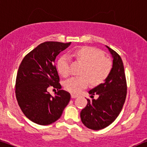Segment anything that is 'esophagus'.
<instances>
[{
	"mask_svg": "<svg viewBox=\"0 0 147 147\" xmlns=\"http://www.w3.org/2000/svg\"><path fill=\"white\" fill-rule=\"evenodd\" d=\"M78 97V95H75V94H71V98H76Z\"/></svg>",
	"mask_w": 147,
	"mask_h": 147,
	"instance_id": "34e87169",
	"label": "esophagus"
}]
</instances>
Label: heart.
I'll list each match as a JSON object with an SVG mask.
<instances>
[{
	"label": "heart",
	"mask_w": 147,
	"mask_h": 147,
	"mask_svg": "<svg viewBox=\"0 0 147 147\" xmlns=\"http://www.w3.org/2000/svg\"><path fill=\"white\" fill-rule=\"evenodd\" d=\"M70 56L84 64L80 74L72 77L63 82L66 91L72 93H78L86 88L89 82L93 85H98L107 78L112 69V61L105 57L101 50L91 47H83L71 51ZM57 68L63 77L70 74V60L67 55H63L57 62Z\"/></svg>",
	"instance_id": "heart-1"
}]
</instances>
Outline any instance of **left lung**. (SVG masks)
Here are the masks:
<instances>
[{"label":"left lung","instance_id":"left-lung-1","mask_svg":"<svg viewBox=\"0 0 147 147\" xmlns=\"http://www.w3.org/2000/svg\"><path fill=\"white\" fill-rule=\"evenodd\" d=\"M113 57L112 69L103 84L89 91L93 98L87 99L88 103L80 113L82 123L91 130L103 129L117 118L125 102L127 94V83L123 61L115 51L106 46Z\"/></svg>","mask_w":147,"mask_h":147}]
</instances>
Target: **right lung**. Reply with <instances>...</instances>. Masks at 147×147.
I'll return each instance as SVG.
<instances>
[{
  "instance_id": "add662e5",
  "label": "right lung",
  "mask_w": 147,
  "mask_h": 147,
  "mask_svg": "<svg viewBox=\"0 0 147 147\" xmlns=\"http://www.w3.org/2000/svg\"><path fill=\"white\" fill-rule=\"evenodd\" d=\"M70 43H41L25 56L19 65L16 98L24 115L35 123L45 125L55 122L70 102V93L61 89L55 60ZM50 86L57 89L55 97L47 91Z\"/></svg>"
}]
</instances>
